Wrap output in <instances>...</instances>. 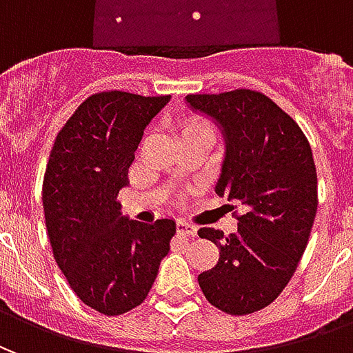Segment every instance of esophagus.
I'll list each match as a JSON object with an SVG mask.
<instances>
[{
	"mask_svg": "<svg viewBox=\"0 0 353 353\" xmlns=\"http://www.w3.org/2000/svg\"><path fill=\"white\" fill-rule=\"evenodd\" d=\"M176 229H177V234L179 236H196V227L191 225V223H185V221H177L176 223Z\"/></svg>",
	"mask_w": 353,
	"mask_h": 353,
	"instance_id": "1",
	"label": "esophagus"
}]
</instances>
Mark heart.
Returning a JSON list of instances; mask_svg holds the SVG:
<instances>
[{"label":"heart","mask_w":353,"mask_h":353,"mask_svg":"<svg viewBox=\"0 0 353 353\" xmlns=\"http://www.w3.org/2000/svg\"><path fill=\"white\" fill-rule=\"evenodd\" d=\"M191 132H212V124L208 123L206 119H200V117H192L189 119L187 123L183 124V128H181V134H191Z\"/></svg>","instance_id":"b5f03b06"}]
</instances>
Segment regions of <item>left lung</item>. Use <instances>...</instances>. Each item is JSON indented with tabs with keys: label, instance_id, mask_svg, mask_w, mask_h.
I'll return each mask as SVG.
<instances>
[{
	"label": "left lung",
	"instance_id": "8db88e82",
	"mask_svg": "<svg viewBox=\"0 0 353 353\" xmlns=\"http://www.w3.org/2000/svg\"><path fill=\"white\" fill-rule=\"evenodd\" d=\"M192 111L212 117L225 138L219 196L242 208L238 230L200 229L219 248L214 268L199 276L208 303L230 316L263 310L278 299L310 238L318 212V174L308 139L268 96L238 88L189 94Z\"/></svg>",
	"mask_w": 353,
	"mask_h": 353
}]
</instances>
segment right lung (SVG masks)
I'll return each instance as SVG.
<instances>
[{"instance_id":"right-lung-1","label":"right lung","mask_w":353,"mask_h":353,"mask_svg":"<svg viewBox=\"0 0 353 353\" xmlns=\"http://www.w3.org/2000/svg\"><path fill=\"white\" fill-rule=\"evenodd\" d=\"M168 101L123 90L88 96L58 132L45 170L54 259L75 295L105 316L145 301L176 234L172 219L130 221L117 200L145 126Z\"/></svg>"}]
</instances>
